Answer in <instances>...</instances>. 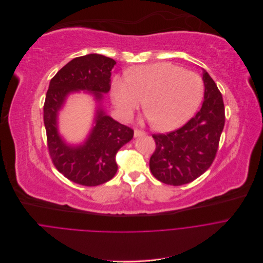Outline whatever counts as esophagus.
Returning a JSON list of instances; mask_svg holds the SVG:
<instances>
[{
	"instance_id": "1",
	"label": "esophagus",
	"mask_w": 263,
	"mask_h": 263,
	"mask_svg": "<svg viewBox=\"0 0 263 263\" xmlns=\"http://www.w3.org/2000/svg\"><path fill=\"white\" fill-rule=\"evenodd\" d=\"M135 137L137 138V137H141V136H144V135H146V133L145 132H143V130H141V129H135Z\"/></svg>"
}]
</instances>
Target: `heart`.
<instances>
[{"label":"heart","mask_w":263,"mask_h":263,"mask_svg":"<svg viewBox=\"0 0 263 263\" xmlns=\"http://www.w3.org/2000/svg\"><path fill=\"white\" fill-rule=\"evenodd\" d=\"M204 94L201 77L169 62L140 65L117 74L111 85L113 102L129 119L144 103L148 119L160 130L183 125L197 111Z\"/></svg>","instance_id":"1"}]
</instances>
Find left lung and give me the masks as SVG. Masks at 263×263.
Returning a JSON list of instances; mask_svg holds the SVG:
<instances>
[{
    "label": "left lung",
    "mask_w": 263,
    "mask_h": 263,
    "mask_svg": "<svg viewBox=\"0 0 263 263\" xmlns=\"http://www.w3.org/2000/svg\"><path fill=\"white\" fill-rule=\"evenodd\" d=\"M204 101L200 111L184 125L167 134H154L155 150L150 157L152 175L163 183L182 185L201 176L215 161L225 124L222 93L205 70Z\"/></svg>",
    "instance_id": "1"
}]
</instances>
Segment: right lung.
<instances>
[{"label":"right lung","mask_w":263,"mask_h":263,"mask_svg":"<svg viewBox=\"0 0 263 263\" xmlns=\"http://www.w3.org/2000/svg\"><path fill=\"white\" fill-rule=\"evenodd\" d=\"M116 62L90 54L74 58L50 80L43 106V121L49 156L67 179L95 186L111 180L118 169L117 151L134 137V130L97 110L95 126L84 145L71 147L58 134L57 115L66 96L79 90L92 91L97 101L111 89V70Z\"/></svg>","instance_id":"1"}]
</instances>
